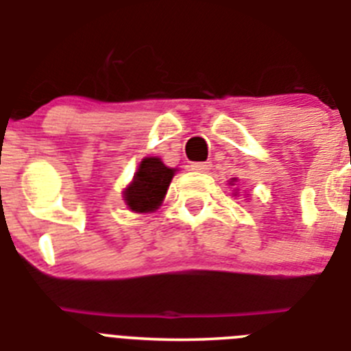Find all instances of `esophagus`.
Returning a JSON list of instances; mask_svg holds the SVG:
<instances>
[{
	"mask_svg": "<svg viewBox=\"0 0 351 351\" xmlns=\"http://www.w3.org/2000/svg\"><path fill=\"white\" fill-rule=\"evenodd\" d=\"M210 167H212V164L210 162H193L191 164V169H194V171H199V173L210 171Z\"/></svg>",
	"mask_w": 351,
	"mask_h": 351,
	"instance_id": "obj_1",
	"label": "esophagus"
}]
</instances>
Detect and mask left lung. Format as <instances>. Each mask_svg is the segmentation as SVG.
Here are the masks:
<instances>
[{
	"label": "left lung",
	"mask_w": 351,
	"mask_h": 351,
	"mask_svg": "<svg viewBox=\"0 0 351 351\" xmlns=\"http://www.w3.org/2000/svg\"><path fill=\"white\" fill-rule=\"evenodd\" d=\"M234 182H237V178H231V180H230V185H234ZM237 191H239V189H234V191H233L234 196H237Z\"/></svg>",
	"instance_id": "obj_1"
}]
</instances>
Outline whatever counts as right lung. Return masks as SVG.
<instances>
[{
    "instance_id": "right-lung-1",
    "label": "right lung",
    "mask_w": 351,
    "mask_h": 351,
    "mask_svg": "<svg viewBox=\"0 0 351 351\" xmlns=\"http://www.w3.org/2000/svg\"><path fill=\"white\" fill-rule=\"evenodd\" d=\"M176 167H167L160 157H145L139 162L134 178L123 189L121 197L134 213H152L162 205Z\"/></svg>"
}]
</instances>
